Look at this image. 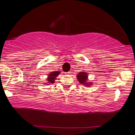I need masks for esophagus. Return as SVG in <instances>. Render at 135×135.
<instances>
[{
  "instance_id": "1",
  "label": "esophagus",
  "mask_w": 135,
  "mask_h": 135,
  "mask_svg": "<svg viewBox=\"0 0 135 135\" xmlns=\"http://www.w3.org/2000/svg\"><path fill=\"white\" fill-rule=\"evenodd\" d=\"M71 71H69V72L66 73V74H68V75H70V74H71Z\"/></svg>"
}]
</instances>
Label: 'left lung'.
<instances>
[{
  "label": "left lung",
  "instance_id": "left-lung-1",
  "mask_svg": "<svg viewBox=\"0 0 135 135\" xmlns=\"http://www.w3.org/2000/svg\"><path fill=\"white\" fill-rule=\"evenodd\" d=\"M88 75L86 72H85L84 71H80L78 73V75H76V78H77V80H78L80 84H82V85H85V86H90L91 85H93V83H92L91 81H88Z\"/></svg>",
  "mask_w": 135,
  "mask_h": 135
}]
</instances>
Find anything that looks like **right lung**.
<instances>
[{
	"instance_id": "add662e5",
	"label": "right lung",
	"mask_w": 135,
	"mask_h": 135,
	"mask_svg": "<svg viewBox=\"0 0 135 135\" xmlns=\"http://www.w3.org/2000/svg\"><path fill=\"white\" fill-rule=\"evenodd\" d=\"M60 73V71H52V72L49 73V74L48 75V77L47 78V82L44 83L47 85H49L50 83H54L55 82V80L56 79V77L59 75Z\"/></svg>"
}]
</instances>
